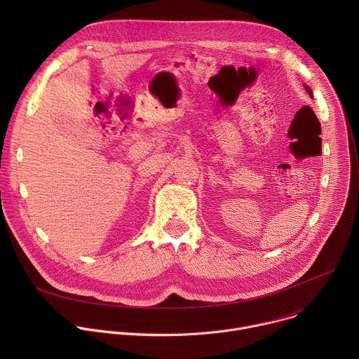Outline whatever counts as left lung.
<instances>
[{
  "label": "left lung",
  "mask_w": 359,
  "mask_h": 359,
  "mask_svg": "<svg viewBox=\"0 0 359 359\" xmlns=\"http://www.w3.org/2000/svg\"><path fill=\"white\" fill-rule=\"evenodd\" d=\"M304 88L306 89V92H309V93H310V96H313V92H311V89H310L309 86H306V85H304Z\"/></svg>",
  "instance_id": "8db88e82"
}]
</instances>
